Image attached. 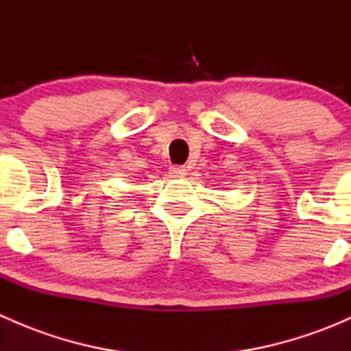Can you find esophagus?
I'll use <instances>...</instances> for the list:
<instances>
[{"label":"esophagus","mask_w":351,"mask_h":351,"mask_svg":"<svg viewBox=\"0 0 351 351\" xmlns=\"http://www.w3.org/2000/svg\"><path fill=\"white\" fill-rule=\"evenodd\" d=\"M186 173V169L183 168V166H173V168H169V176H173V178H180V176H183Z\"/></svg>","instance_id":"esophagus-1"}]
</instances>
